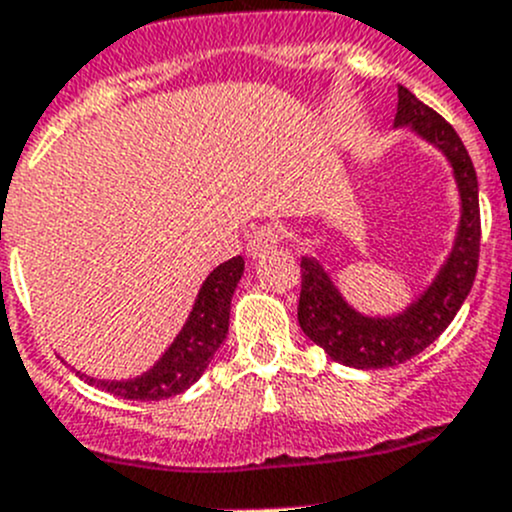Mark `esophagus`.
Returning a JSON list of instances; mask_svg holds the SVG:
<instances>
[{"label":"esophagus","instance_id":"obj_1","mask_svg":"<svg viewBox=\"0 0 512 512\" xmlns=\"http://www.w3.org/2000/svg\"><path fill=\"white\" fill-rule=\"evenodd\" d=\"M280 240H282V235L277 227H272V225L257 227V230L250 235V240H247V255H250L252 260H260L262 255H267L270 250H275V247L280 245Z\"/></svg>","mask_w":512,"mask_h":512}]
</instances>
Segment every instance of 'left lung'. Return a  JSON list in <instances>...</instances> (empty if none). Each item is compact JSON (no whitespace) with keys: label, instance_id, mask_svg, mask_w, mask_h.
I'll list each match as a JSON object with an SVG mask.
<instances>
[{"label":"left lung","instance_id":"obj_1","mask_svg":"<svg viewBox=\"0 0 512 512\" xmlns=\"http://www.w3.org/2000/svg\"><path fill=\"white\" fill-rule=\"evenodd\" d=\"M395 130H408L445 157L458 192L460 217L443 265L405 310L395 315H365L347 302L327 267L302 255V290L297 322L315 345L340 365L380 370L408 362L433 345L470 295L480 252L478 175L458 132L438 112L398 84Z\"/></svg>","mask_w":512,"mask_h":512}]
</instances>
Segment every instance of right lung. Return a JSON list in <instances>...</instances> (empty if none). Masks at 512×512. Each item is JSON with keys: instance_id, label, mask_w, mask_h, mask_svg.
<instances>
[{"instance_id": "obj_1", "label": "right lung", "mask_w": 512, "mask_h": 512, "mask_svg": "<svg viewBox=\"0 0 512 512\" xmlns=\"http://www.w3.org/2000/svg\"><path fill=\"white\" fill-rule=\"evenodd\" d=\"M242 272H245V260L237 255L217 265L205 277L182 330L147 372L130 380H102L79 370L77 375L84 377V382H89L92 388L122 400H167L185 393L205 375L212 355L225 342L230 330L232 295Z\"/></svg>"}]
</instances>
